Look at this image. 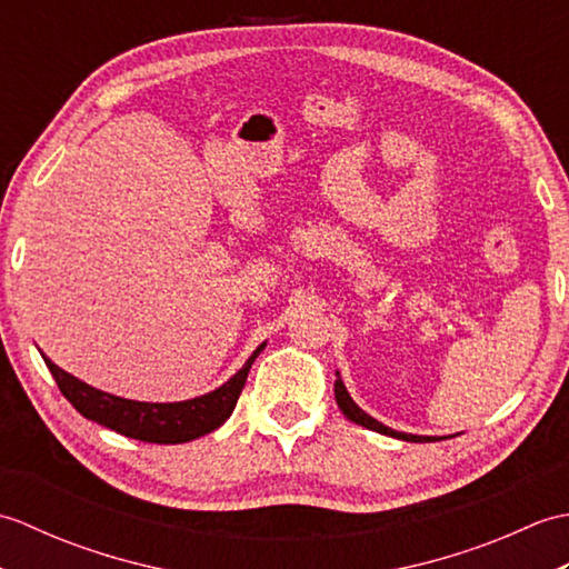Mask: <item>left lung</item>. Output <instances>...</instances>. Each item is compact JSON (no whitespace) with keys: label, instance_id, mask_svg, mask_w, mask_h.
<instances>
[{"label":"left lung","instance_id":"8db88e82","mask_svg":"<svg viewBox=\"0 0 569 569\" xmlns=\"http://www.w3.org/2000/svg\"><path fill=\"white\" fill-rule=\"evenodd\" d=\"M335 401L340 406L342 413L347 416V420L357 422V426L373 430V432H381V435H389V438H398V440H406V442H432V440H440V438H430V435H410V432H398L391 430L389 426H383L377 418H371L369 413H365L355 401L352 396H349L345 381L340 379V371H337V381H335Z\"/></svg>","mask_w":569,"mask_h":569}]
</instances>
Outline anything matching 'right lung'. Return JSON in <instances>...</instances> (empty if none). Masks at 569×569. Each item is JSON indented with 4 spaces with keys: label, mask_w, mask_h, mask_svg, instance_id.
<instances>
[{
    "label": "right lung",
    "mask_w": 569,
    "mask_h": 569,
    "mask_svg": "<svg viewBox=\"0 0 569 569\" xmlns=\"http://www.w3.org/2000/svg\"><path fill=\"white\" fill-rule=\"evenodd\" d=\"M263 347L266 342L253 349L251 357L244 361V367H241L232 379L217 386L214 391L176 403H149L112 396L56 367L48 357L43 359L46 367L53 373L60 393L68 398L80 416L100 422V426L110 428L119 435H127L131 440L180 445L198 440L202 435L217 430L229 416H232L237 398L247 383V373L253 365V359L261 355Z\"/></svg>",
    "instance_id": "right-lung-1"
}]
</instances>
